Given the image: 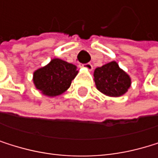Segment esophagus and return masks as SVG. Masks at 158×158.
Here are the masks:
<instances>
[{"label": "esophagus", "instance_id": "obj_1", "mask_svg": "<svg viewBox=\"0 0 158 158\" xmlns=\"http://www.w3.org/2000/svg\"><path fill=\"white\" fill-rule=\"evenodd\" d=\"M82 66H83L85 69H87L89 71H91V70L93 69V65L91 64V63H85V64H82Z\"/></svg>", "mask_w": 158, "mask_h": 158}]
</instances>
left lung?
<instances>
[{"label":"left lung","instance_id":"left-lung-1","mask_svg":"<svg viewBox=\"0 0 158 158\" xmlns=\"http://www.w3.org/2000/svg\"><path fill=\"white\" fill-rule=\"evenodd\" d=\"M94 81L99 92L114 98L124 95L132 84L130 76L114 60L96 68Z\"/></svg>","mask_w":158,"mask_h":158}]
</instances>
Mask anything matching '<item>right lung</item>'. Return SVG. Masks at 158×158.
Returning a JSON list of instances; mask_svg holds the SVG:
<instances>
[{"instance_id":"1","label":"right lung","mask_w":158,"mask_h":158,"mask_svg":"<svg viewBox=\"0 0 158 158\" xmlns=\"http://www.w3.org/2000/svg\"><path fill=\"white\" fill-rule=\"evenodd\" d=\"M78 71L77 66L60 59H53L33 74L35 87L46 97H57L67 90Z\"/></svg>"}]
</instances>
